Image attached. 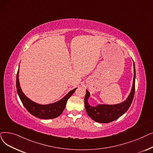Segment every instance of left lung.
Segmentation results:
<instances>
[{"label":"left lung","instance_id":"left-lung-1","mask_svg":"<svg viewBox=\"0 0 153 153\" xmlns=\"http://www.w3.org/2000/svg\"><path fill=\"white\" fill-rule=\"evenodd\" d=\"M134 73L133 84H132L131 91L128 99L122 103L115 105L99 104L96 107H93L88 104V101L90 94L88 91L86 90V94L84 98L85 108L88 114L92 120L100 123H109L115 121L128 110L133 100L135 92L136 70L134 63Z\"/></svg>","mask_w":153,"mask_h":153}]
</instances>
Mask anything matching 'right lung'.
I'll return each mask as SVG.
<instances>
[{
    "instance_id": "add662e5",
    "label": "right lung",
    "mask_w": 153,
    "mask_h": 153,
    "mask_svg": "<svg viewBox=\"0 0 153 153\" xmlns=\"http://www.w3.org/2000/svg\"><path fill=\"white\" fill-rule=\"evenodd\" d=\"M16 88L20 99H21L22 103L26 109L32 115L44 119H54L60 116L65 107L68 99L73 94V93L75 92L77 89L76 88L72 90L64 97L55 103L47 105L39 104L30 100L28 97L25 96L22 91L21 86L19 85V70L16 76Z\"/></svg>"
}]
</instances>
